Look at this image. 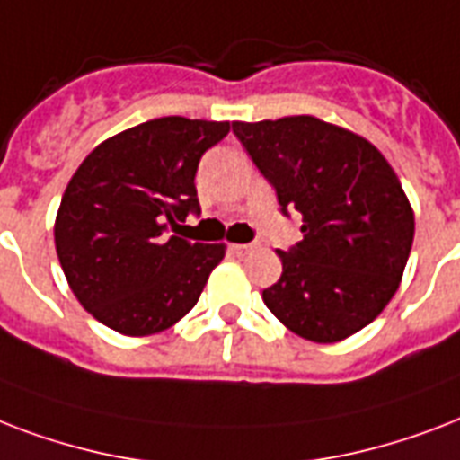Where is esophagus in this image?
I'll list each match as a JSON object with an SVG mask.
<instances>
[{"instance_id": "34e87169", "label": "esophagus", "mask_w": 460, "mask_h": 460, "mask_svg": "<svg viewBox=\"0 0 460 460\" xmlns=\"http://www.w3.org/2000/svg\"><path fill=\"white\" fill-rule=\"evenodd\" d=\"M252 249H254V244H230V252H233V254H237V256L249 254Z\"/></svg>"}]
</instances>
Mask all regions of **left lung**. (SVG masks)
Returning <instances> with one entry per match:
<instances>
[{"label":"left lung","instance_id":"obj_1","mask_svg":"<svg viewBox=\"0 0 460 460\" xmlns=\"http://www.w3.org/2000/svg\"><path fill=\"white\" fill-rule=\"evenodd\" d=\"M234 137L302 216V240L280 252L283 273L263 290L280 323L336 343L372 323L403 279L415 218L394 167L367 138L316 117L233 122Z\"/></svg>","mask_w":460,"mask_h":460}]
</instances>
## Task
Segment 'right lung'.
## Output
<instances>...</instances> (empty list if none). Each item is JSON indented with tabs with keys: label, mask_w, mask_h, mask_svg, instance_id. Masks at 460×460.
Masks as SVG:
<instances>
[{
	"label": "right lung",
	"mask_w": 460,
	"mask_h": 460,
	"mask_svg": "<svg viewBox=\"0 0 460 460\" xmlns=\"http://www.w3.org/2000/svg\"><path fill=\"white\" fill-rule=\"evenodd\" d=\"M230 122L160 117L102 141L66 184L55 247L85 312L124 336L170 329L199 302L226 244L177 237L199 160Z\"/></svg>",
	"instance_id": "add662e5"
}]
</instances>
